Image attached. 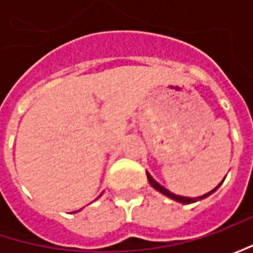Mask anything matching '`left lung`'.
Instances as JSON below:
<instances>
[{
    "mask_svg": "<svg viewBox=\"0 0 253 253\" xmlns=\"http://www.w3.org/2000/svg\"><path fill=\"white\" fill-rule=\"evenodd\" d=\"M146 176H148V180H149V183H151V186L153 187L155 190H158L159 193H162V194H165L166 197H169V199L171 200H174V201H177V203H181V204H191V203H196V201H200V200H203V199H206V197H209L210 194H212L215 190L218 189L219 186L222 184V181L219 183L218 186L215 187V189H212L211 191H209V193H206V194H203V196H200V197H183V196H179V194H174V193H171V191H169V190L166 189V187H163L162 184H159L156 180L153 179L152 177L151 174L146 171Z\"/></svg>",
    "mask_w": 253,
    "mask_h": 253,
    "instance_id": "8db88e82",
    "label": "left lung"
}]
</instances>
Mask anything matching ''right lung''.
<instances>
[{
  "mask_svg": "<svg viewBox=\"0 0 253 253\" xmlns=\"http://www.w3.org/2000/svg\"><path fill=\"white\" fill-rule=\"evenodd\" d=\"M74 212H77V211H74Z\"/></svg>",
  "mask_w": 253,
  "mask_h": 253,
  "instance_id": "add662e5",
  "label": "right lung"
}]
</instances>
